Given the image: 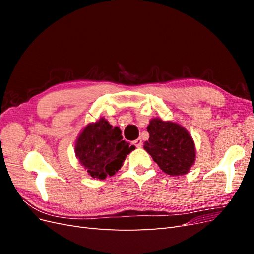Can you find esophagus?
Segmentation results:
<instances>
[{"label": "esophagus", "mask_w": 254, "mask_h": 254, "mask_svg": "<svg viewBox=\"0 0 254 254\" xmlns=\"http://www.w3.org/2000/svg\"><path fill=\"white\" fill-rule=\"evenodd\" d=\"M142 144H143V142H142V139H140V137H139V139H136L135 141H133V145L135 146V147H137V148L141 147Z\"/></svg>", "instance_id": "1"}]
</instances>
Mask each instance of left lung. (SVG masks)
I'll return each instance as SVG.
<instances>
[{
  "instance_id": "left-lung-1",
  "label": "left lung",
  "mask_w": 254,
  "mask_h": 254,
  "mask_svg": "<svg viewBox=\"0 0 254 254\" xmlns=\"http://www.w3.org/2000/svg\"><path fill=\"white\" fill-rule=\"evenodd\" d=\"M149 139L144 149L165 174L181 176L195 163L196 149L186 128L171 121L152 119L147 126Z\"/></svg>"
}]
</instances>
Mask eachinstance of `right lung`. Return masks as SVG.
I'll return each mask as SVG.
<instances>
[{"instance_id": "obj_1", "label": "right lung", "mask_w": 254, "mask_h": 254, "mask_svg": "<svg viewBox=\"0 0 254 254\" xmlns=\"http://www.w3.org/2000/svg\"><path fill=\"white\" fill-rule=\"evenodd\" d=\"M134 146L123 140L119 127H112L104 118L83 128L75 145L76 157L92 178L105 179L123 165Z\"/></svg>"}]
</instances>
